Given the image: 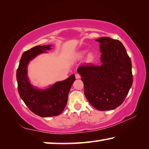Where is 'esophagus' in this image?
<instances>
[{"instance_id":"esophagus-1","label":"esophagus","mask_w":149,"mask_h":149,"mask_svg":"<svg viewBox=\"0 0 149 149\" xmlns=\"http://www.w3.org/2000/svg\"><path fill=\"white\" fill-rule=\"evenodd\" d=\"M80 77H81V75L79 74H75V78H76V79H80Z\"/></svg>"}]
</instances>
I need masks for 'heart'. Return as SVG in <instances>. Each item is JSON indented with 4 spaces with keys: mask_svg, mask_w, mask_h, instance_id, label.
Here are the masks:
<instances>
[{
    "mask_svg": "<svg viewBox=\"0 0 149 149\" xmlns=\"http://www.w3.org/2000/svg\"><path fill=\"white\" fill-rule=\"evenodd\" d=\"M83 56H84V53H80L79 54V57H82ZM93 58H94V56L92 54H89V55H88L87 56V60H89V61H92V60H93Z\"/></svg>",
    "mask_w": 149,
    "mask_h": 149,
    "instance_id": "1",
    "label": "heart"
}]
</instances>
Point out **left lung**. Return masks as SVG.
Returning <instances> with one entry per match:
<instances>
[{"label": "left lung", "instance_id": "8db88e82", "mask_svg": "<svg viewBox=\"0 0 149 149\" xmlns=\"http://www.w3.org/2000/svg\"><path fill=\"white\" fill-rule=\"evenodd\" d=\"M100 42V65H81L84 93L96 109H115L124 101L133 84L132 61L120 41L107 37L96 39Z\"/></svg>", "mask_w": 149, "mask_h": 149}]
</instances>
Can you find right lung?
I'll return each instance as SVG.
<instances>
[{
  "mask_svg": "<svg viewBox=\"0 0 149 149\" xmlns=\"http://www.w3.org/2000/svg\"><path fill=\"white\" fill-rule=\"evenodd\" d=\"M51 45L36 46L24 52L20 59L16 72L17 89L21 99L29 109L41 117H51L60 115L68 102V93L75 80L72 74L66 79L56 82L48 89L35 88L29 83L27 67L30 60L37 55L51 49Z\"/></svg>",
  "mask_w": 149,
  "mask_h": 149,
  "instance_id": "obj_1",
  "label": "right lung"
}]
</instances>
